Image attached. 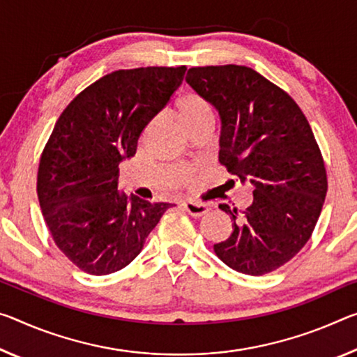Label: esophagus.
Returning a JSON list of instances; mask_svg holds the SVG:
<instances>
[{
  "mask_svg": "<svg viewBox=\"0 0 357 357\" xmlns=\"http://www.w3.org/2000/svg\"><path fill=\"white\" fill-rule=\"evenodd\" d=\"M183 206L185 211H188L190 216H195V218H200L203 214L208 213V205L205 203H199V202H192V200H185L183 202Z\"/></svg>",
  "mask_w": 357,
  "mask_h": 357,
  "instance_id": "esophagus-1",
  "label": "esophagus"
}]
</instances>
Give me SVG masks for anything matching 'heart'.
I'll use <instances>...</instances> for the list:
<instances>
[{"mask_svg": "<svg viewBox=\"0 0 357 357\" xmlns=\"http://www.w3.org/2000/svg\"><path fill=\"white\" fill-rule=\"evenodd\" d=\"M178 116L184 128H189L195 123L211 121L214 112L211 105L197 93H185L178 100Z\"/></svg>", "mask_w": 357, "mask_h": 357, "instance_id": "heart-1", "label": "heart"}]
</instances>
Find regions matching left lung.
<instances>
[{"label":"left lung","mask_w":357,"mask_h":357,"mask_svg":"<svg viewBox=\"0 0 357 357\" xmlns=\"http://www.w3.org/2000/svg\"><path fill=\"white\" fill-rule=\"evenodd\" d=\"M185 81L219 112V162L254 188L245 211L219 205L234 230L214 252L240 273H270L305 246L324 205L327 174L313 130L296 101L252 68H190Z\"/></svg>","instance_id":"1"}]
</instances>
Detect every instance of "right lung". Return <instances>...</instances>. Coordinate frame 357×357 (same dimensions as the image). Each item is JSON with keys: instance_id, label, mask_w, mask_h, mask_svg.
<instances>
[{"instance_id": "obj_1", "label": "right lung", "mask_w": 357, "mask_h": 357, "mask_svg": "<svg viewBox=\"0 0 357 357\" xmlns=\"http://www.w3.org/2000/svg\"><path fill=\"white\" fill-rule=\"evenodd\" d=\"M185 66L119 70L65 107L41 154L38 199L55 245L76 267L109 275L132 262L172 203L117 190L119 163L183 84Z\"/></svg>"}]
</instances>
